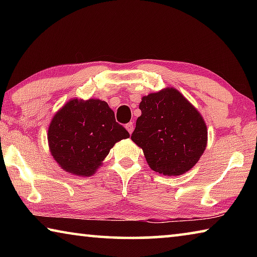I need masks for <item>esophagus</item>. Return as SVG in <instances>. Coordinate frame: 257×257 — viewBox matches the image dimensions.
Returning <instances> with one entry per match:
<instances>
[{
    "label": "esophagus",
    "mask_w": 257,
    "mask_h": 257,
    "mask_svg": "<svg viewBox=\"0 0 257 257\" xmlns=\"http://www.w3.org/2000/svg\"><path fill=\"white\" fill-rule=\"evenodd\" d=\"M125 129L128 130L129 134H133V132H134V123L133 122H129L128 124H125Z\"/></svg>",
    "instance_id": "esophagus-1"
}]
</instances>
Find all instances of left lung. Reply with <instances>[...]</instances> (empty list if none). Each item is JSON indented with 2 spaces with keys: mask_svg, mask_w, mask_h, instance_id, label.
Segmentation results:
<instances>
[{
  "mask_svg": "<svg viewBox=\"0 0 257 257\" xmlns=\"http://www.w3.org/2000/svg\"><path fill=\"white\" fill-rule=\"evenodd\" d=\"M142 114L132 135L152 170L172 177L188 172L207 145V127L198 110L173 87L142 97Z\"/></svg>",
  "mask_w": 257,
  "mask_h": 257,
  "instance_id": "1",
  "label": "left lung"
}]
</instances>
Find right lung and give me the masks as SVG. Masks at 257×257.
<instances>
[{
    "mask_svg": "<svg viewBox=\"0 0 257 257\" xmlns=\"http://www.w3.org/2000/svg\"><path fill=\"white\" fill-rule=\"evenodd\" d=\"M129 137L108 104L98 98L69 99L53 115L47 132L56 163L78 177L93 176L115 143Z\"/></svg>",
    "mask_w": 257,
    "mask_h": 257,
    "instance_id": "right-lung-1",
    "label": "right lung"
}]
</instances>
